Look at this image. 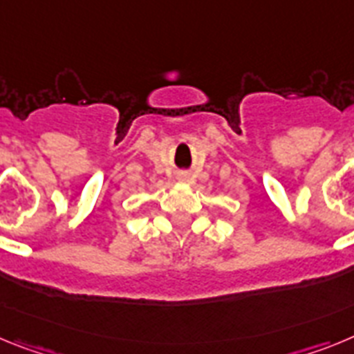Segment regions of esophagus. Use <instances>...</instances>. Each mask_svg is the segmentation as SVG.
Returning <instances> with one entry per match:
<instances>
[{"label":"esophagus","mask_w":354,"mask_h":354,"mask_svg":"<svg viewBox=\"0 0 354 354\" xmlns=\"http://www.w3.org/2000/svg\"><path fill=\"white\" fill-rule=\"evenodd\" d=\"M185 180H187V178H185Z\"/></svg>","instance_id":"34e87169"}]
</instances>
